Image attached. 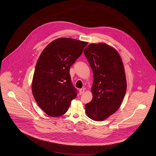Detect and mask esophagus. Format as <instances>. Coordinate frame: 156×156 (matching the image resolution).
Returning <instances> with one entry per match:
<instances>
[{
	"label": "esophagus",
	"mask_w": 156,
	"mask_h": 156,
	"mask_svg": "<svg viewBox=\"0 0 156 156\" xmlns=\"http://www.w3.org/2000/svg\"><path fill=\"white\" fill-rule=\"evenodd\" d=\"M85 91V88H81L80 90V94H83Z\"/></svg>",
	"instance_id": "obj_1"
}]
</instances>
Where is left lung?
<instances>
[{"mask_svg":"<svg viewBox=\"0 0 156 156\" xmlns=\"http://www.w3.org/2000/svg\"><path fill=\"white\" fill-rule=\"evenodd\" d=\"M94 75L92 100L85 105L90 119L102 121L119 108L126 91V80L118 52L106 43L90 44L84 49Z\"/></svg>","mask_w":156,"mask_h":156,"instance_id":"left-lung-1","label":"left lung"}]
</instances>
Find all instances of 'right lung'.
<instances>
[{"label":"right lung","mask_w":156,"mask_h":156,"mask_svg":"<svg viewBox=\"0 0 156 156\" xmlns=\"http://www.w3.org/2000/svg\"><path fill=\"white\" fill-rule=\"evenodd\" d=\"M88 44L71 38L49 43L36 63L32 93L38 106L51 117L64 115L77 96L69 70Z\"/></svg>","instance_id":"1"}]
</instances>
